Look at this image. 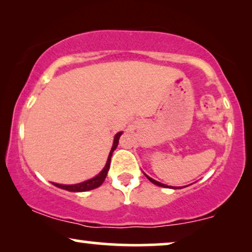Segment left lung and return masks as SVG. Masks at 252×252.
<instances>
[{"instance_id": "1", "label": "left lung", "mask_w": 252, "mask_h": 252, "mask_svg": "<svg viewBox=\"0 0 252 252\" xmlns=\"http://www.w3.org/2000/svg\"><path fill=\"white\" fill-rule=\"evenodd\" d=\"M146 177L149 179V180L153 182V184H155V185H157V186H159V187H164V188H167L168 186H166V185H164V184H160V182H158V181H156V180H154V179H151L150 177H148V175L146 174ZM173 189H177V188H174V187H172Z\"/></svg>"}]
</instances>
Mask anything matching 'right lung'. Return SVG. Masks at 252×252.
<instances>
[{
  "label": "right lung",
  "instance_id": "1",
  "mask_svg": "<svg viewBox=\"0 0 252 252\" xmlns=\"http://www.w3.org/2000/svg\"><path fill=\"white\" fill-rule=\"evenodd\" d=\"M123 132H119L116 134L115 136V140H113V146L111 148V151H110L109 154V157H108V160H106V164L103 170L99 172V174L96 175V177L89 179L87 181H84V182H80V184H77V185H60V184H54L58 188H62V189H65V190H68V191H74V192H79V191H87V190H92V189H95L101 186L103 182H104L105 178H106V174H108V171L110 168V161H111V156H112V153L115 151V149L118 146V142H119V137L122 135Z\"/></svg>",
  "mask_w": 252,
  "mask_h": 252
}]
</instances>
